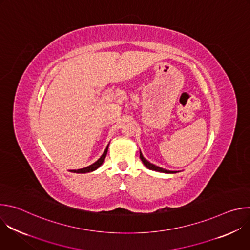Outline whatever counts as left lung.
I'll return each instance as SVG.
<instances>
[{
    "mask_svg": "<svg viewBox=\"0 0 250 250\" xmlns=\"http://www.w3.org/2000/svg\"><path fill=\"white\" fill-rule=\"evenodd\" d=\"M140 154H139V157H140V159H141V161L144 162V164L148 168V169H150V170H154V171H158V172H163V173H176L175 171H169V170H165V169H163V168H160V167H158V166H156V165H154V164H151L150 162H148L144 156H142V154H141V152H139Z\"/></svg>",
    "mask_w": 250,
    "mask_h": 250,
    "instance_id": "obj_1",
    "label": "left lung"
}]
</instances>
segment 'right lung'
Returning a JSON list of instances; mask_svg holds the SVG:
<instances>
[{"label":"right lung","mask_w":250,"mask_h":250,"mask_svg":"<svg viewBox=\"0 0 250 250\" xmlns=\"http://www.w3.org/2000/svg\"><path fill=\"white\" fill-rule=\"evenodd\" d=\"M108 147H109V146H106V148H105L104 152L103 153V155H102L95 163H93L92 165H90V166H88V167H85V168H82V169L71 170V172H74V173H88V172H92V171L96 170V169L99 168V167L102 165V163L104 162V158H105V155H106V152H108Z\"/></svg>","instance_id":"obj_1"}]
</instances>
